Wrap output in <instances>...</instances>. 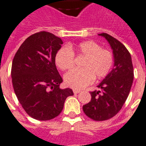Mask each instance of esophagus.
<instances>
[{
    "label": "esophagus",
    "mask_w": 146,
    "mask_h": 146,
    "mask_svg": "<svg viewBox=\"0 0 146 146\" xmlns=\"http://www.w3.org/2000/svg\"><path fill=\"white\" fill-rule=\"evenodd\" d=\"M81 91L79 90H73V93L74 94H77V93H80Z\"/></svg>",
    "instance_id": "obj_1"
}]
</instances>
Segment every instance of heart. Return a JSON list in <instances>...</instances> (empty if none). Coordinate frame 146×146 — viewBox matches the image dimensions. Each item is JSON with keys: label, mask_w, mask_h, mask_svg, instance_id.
<instances>
[{"label": "heart", "mask_w": 146, "mask_h": 146, "mask_svg": "<svg viewBox=\"0 0 146 146\" xmlns=\"http://www.w3.org/2000/svg\"><path fill=\"white\" fill-rule=\"evenodd\" d=\"M74 53L84 56L81 69H74L64 76L66 85L73 89H83L100 80L110 73L113 65V55L110 50L102 49L93 40L84 41L76 46H63L55 56V62L62 70H70L74 65Z\"/></svg>", "instance_id": "1"}]
</instances>
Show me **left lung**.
Returning <instances> with one entry per match:
<instances>
[{
    "label": "left lung",
    "instance_id": "8db88e82",
    "mask_svg": "<svg viewBox=\"0 0 146 146\" xmlns=\"http://www.w3.org/2000/svg\"><path fill=\"white\" fill-rule=\"evenodd\" d=\"M104 36L113 49L114 66L97 87L101 90L90 92L91 101L83 106L88 117L95 121H104L113 117L122 109L132 86L134 72L132 57L121 42L108 33Z\"/></svg>",
    "mask_w": 146,
    "mask_h": 146
}]
</instances>
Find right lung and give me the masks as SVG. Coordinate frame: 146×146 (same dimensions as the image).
Listing matches in <instances>:
<instances>
[{"mask_svg": "<svg viewBox=\"0 0 146 146\" xmlns=\"http://www.w3.org/2000/svg\"><path fill=\"white\" fill-rule=\"evenodd\" d=\"M62 44L60 37L40 31L24 41L12 62L14 93L25 112L35 119L56 117L66 99L73 95L70 88H60L63 79L56 66L55 56Z\"/></svg>", "mask_w": 146, "mask_h": 146, "instance_id": "1", "label": "right lung"}]
</instances>
